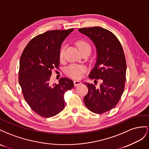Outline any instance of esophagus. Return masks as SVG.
Returning a JSON list of instances; mask_svg holds the SVG:
<instances>
[{"label": "esophagus", "mask_w": 149, "mask_h": 149, "mask_svg": "<svg viewBox=\"0 0 149 149\" xmlns=\"http://www.w3.org/2000/svg\"><path fill=\"white\" fill-rule=\"evenodd\" d=\"M74 86H79V85L81 84L82 82H80V80H74Z\"/></svg>", "instance_id": "34e87169"}]
</instances>
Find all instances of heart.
<instances>
[{
	"mask_svg": "<svg viewBox=\"0 0 149 149\" xmlns=\"http://www.w3.org/2000/svg\"><path fill=\"white\" fill-rule=\"evenodd\" d=\"M76 45H77V47L80 51L85 50V49L91 50L90 45H89V44L87 42L85 41L84 40H78L77 42H76ZM63 50L61 49L60 54H59V57H60L61 59L63 58ZM85 70H86V68L82 65L72 64L67 67V69H66V73L68 75L70 76V77L72 78L79 79L82 77V73L85 71Z\"/></svg>",
	"mask_w": 149,
	"mask_h": 149,
	"instance_id": "b5f03b06",
	"label": "heart"
}]
</instances>
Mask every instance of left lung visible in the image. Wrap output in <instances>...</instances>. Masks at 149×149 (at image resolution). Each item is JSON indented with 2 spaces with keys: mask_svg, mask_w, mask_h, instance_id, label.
I'll return each instance as SVG.
<instances>
[{
  "mask_svg": "<svg viewBox=\"0 0 149 149\" xmlns=\"http://www.w3.org/2000/svg\"><path fill=\"white\" fill-rule=\"evenodd\" d=\"M79 31L90 38L97 49L96 63L89 78L101 80L99 88L84 82L88 91L84 101L89 110L101 114L116 107L124 92L127 69L124 52L117 37L107 29L93 27Z\"/></svg>",
  "mask_w": 149,
  "mask_h": 149,
  "instance_id": "obj_1",
  "label": "left lung"
}]
</instances>
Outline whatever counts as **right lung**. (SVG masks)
I'll return each mask as SVG.
<instances>
[{"instance_id":"obj_1","label":"right lung","mask_w":149,"mask_h":149,"mask_svg":"<svg viewBox=\"0 0 149 149\" xmlns=\"http://www.w3.org/2000/svg\"><path fill=\"white\" fill-rule=\"evenodd\" d=\"M74 31H50L35 37L21 55L19 82L30 107L44 117L60 113L65 107L64 93L74 87L72 80L62 77L58 84H50L52 70L58 69L62 43Z\"/></svg>"}]
</instances>
